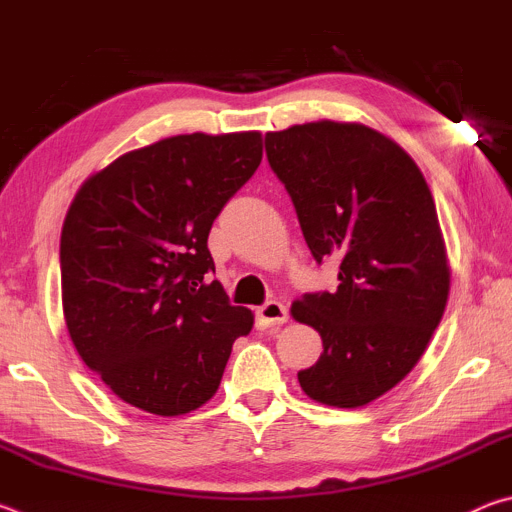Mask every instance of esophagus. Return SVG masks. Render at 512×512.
<instances>
[{
  "label": "esophagus",
  "instance_id": "obj_1",
  "mask_svg": "<svg viewBox=\"0 0 512 512\" xmlns=\"http://www.w3.org/2000/svg\"><path fill=\"white\" fill-rule=\"evenodd\" d=\"M287 307L277 300H268L266 305L257 309V325L266 329V327H275V325H284L287 323Z\"/></svg>",
  "mask_w": 512,
  "mask_h": 512
}]
</instances>
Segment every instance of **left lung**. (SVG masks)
Masks as SVG:
<instances>
[{"label":"left lung","instance_id":"1","mask_svg":"<svg viewBox=\"0 0 512 512\" xmlns=\"http://www.w3.org/2000/svg\"><path fill=\"white\" fill-rule=\"evenodd\" d=\"M266 158L316 262L341 259L334 293L291 305L323 339L298 381L311 400L359 409L409 375L445 314L449 264L436 203L411 155L357 121L266 133Z\"/></svg>","mask_w":512,"mask_h":512}]
</instances>
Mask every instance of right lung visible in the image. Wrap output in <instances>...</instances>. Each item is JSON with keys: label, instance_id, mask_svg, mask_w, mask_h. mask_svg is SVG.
Instances as JSON below:
<instances>
[{"label": "right lung", "instance_id": "1", "mask_svg": "<svg viewBox=\"0 0 512 512\" xmlns=\"http://www.w3.org/2000/svg\"><path fill=\"white\" fill-rule=\"evenodd\" d=\"M262 162V133L173 135L85 180L60 235L67 332L85 366L146 413L212 400L253 311L230 305L207 235Z\"/></svg>", "mask_w": 512, "mask_h": 512}]
</instances>
